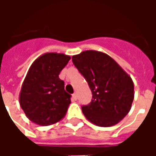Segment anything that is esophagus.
Returning <instances> with one entry per match:
<instances>
[{"label": "esophagus", "instance_id": "esophagus-1", "mask_svg": "<svg viewBox=\"0 0 156 156\" xmlns=\"http://www.w3.org/2000/svg\"><path fill=\"white\" fill-rule=\"evenodd\" d=\"M72 97H73V98L74 100H77V99H78V97H77V94H76V93H74V94H73V96H72Z\"/></svg>", "mask_w": 156, "mask_h": 156}]
</instances>
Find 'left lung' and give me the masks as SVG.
Segmentation results:
<instances>
[{"label":"left lung","mask_w":156,"mask_h":156,"mask_svg":"<svg viewBox=\"0 0 156 156\" xmlns=\"http://www.w3.org/2000/svg\"><path fill=\"white\" fill-rule=\"evenodd\" d=\"M91 89L93 99L82 111L88 121L99 127H110L124 119L134 97L130 76L113 58L102 51L87 50L72 57Z\"/></svg>","instance_id":"8db88e82"}]
</instances>
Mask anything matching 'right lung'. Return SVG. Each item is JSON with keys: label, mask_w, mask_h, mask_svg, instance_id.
Returning <instances> with one entry per match:
<instances>
[{"label": "right lung", "mask_w": 156, "mask_h": 156, "mask_svg": "<svg viewBox=\"0 0 156 156\" xmlns=\"http://www.w3.org/2000/svg\"><path fill=\"white\" fill-rule=\"evenodd\" d=\"M70 56L47 52L32 62L22 83L19 103L28 119L41 125L56 124L65 117L70 97L64 89L59 73Z\"/></svg>", "instance_id": "1"}]
</instances>
